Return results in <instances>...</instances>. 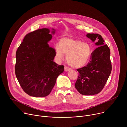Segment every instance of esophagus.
I'll list each match as a JSON object with an SVG mask.
<instances>
[{
    "label": "esophagus",
    "mask_w": 127,
    "mask_h": 127,
    "mask_svg": "<svg viewBox=\"0 0 127 127\" xmlns=\"http://www.w3.org/2000/svg\"><path fill=\"white\" fill-rule=\"evenodd\" d=\"M64 69H65V72H68V71H69L70 70V69L69 68L66 67V66H65Z\"/></svg>",
    "instance_id": "obj_1"
}]
</instances>
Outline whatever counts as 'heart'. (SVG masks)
Wrapping results in <instances>:
<instances>
[{
	"label": "heart",
	"mask_w": 127,
	"mask_h": 127,
	"mask_svg": "<svg viewBox=\"0 0 127 127\" xmlns=\"http://www.w3.org/2000/svg\"><path fill=\"white\" fill-rule=\"evenodd\" d=\"M59 44L54 48L58 60L63 59L65 54L68 63L72 67L81 68L89 62L92 49L88 43L73 37H65L60 39Z\"/></svg>",
	"instance_id": "1"
}]
</instances>
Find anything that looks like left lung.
Masks as SVG:
<instances>
[{"instance_id":"1","label":"left lung","mask_w":127,"mask_h":127,"mask_svg":"<svg viewBox=\"0 0 127 127\" xmlns=\"http://www.w3.org/2000/svg\"><path fill=\"white\" fill-rule=\"evenodd\" d=\"M86 37L93 42H96L95 45L98 47L92 52L90 61L86 66L77 69L80 74L75 87L80 94L92 95L101 91L111 74V52L100 34L87 33Z\"/></svg>"}]
</instances>
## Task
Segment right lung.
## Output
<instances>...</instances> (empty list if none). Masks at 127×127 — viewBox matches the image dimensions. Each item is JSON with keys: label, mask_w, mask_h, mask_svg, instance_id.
<instances>
[{"label": "right lung", "mask_w": 127, "mask_h": 127, "mask_svg": "<svg viewBox=\"0 0 127 127\" xmlns=\"http://www.w3.org/2000/svg\"><path fill=\"white\" fill-rule=\"evenodd\" d=\"M55 33V30L48 28L30 32L16 52L15 75L24 91L30 96L48 95L64 71L63 65L54 62L55 49L48 44Z\"/></svg>", "instance_id": "add662e5"}]
</instances>
